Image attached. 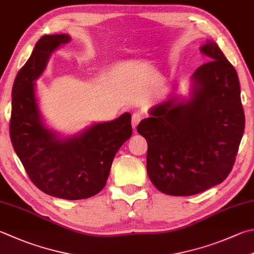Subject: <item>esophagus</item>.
<instances>
[{"mask_svg": "<svg viewBox=\"0 0 254 254\" xmlns=\"http://www.w3.org/2000/svg\"><path fill=\"white\" fill-rule=\"evenodd\" d=\"M142 118V115L140 113H135L132 115V118H131V125H132V128L135 129L137 127L138 124H139V122L141 121Z\"/></svg>", "mask_w": 254, "mask_h": 254, "instance_id": "1", "label": "esophagus"}]
</instances>
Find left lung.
Returning a JSON list of instances; mask_svg holds the SVG:
<instances>
[{
  "label": "left lung",
  "instance_id": "1",
  "mask_svg": "<svg viewBox=\"0 0 254 254\" xmlns=\"http://www.w3.org/2000/svg\"><path fill=\"white\" fill-rule=\"evenodd\" d=\"M200 52L209 62L191 76L189 98L171 95L137 126L148 143V177L166 194L192 195L221 184L245 131L236 69L213 41Z\"/></svg>",
  "mask_w": 254,
  "mask_h": 254
}]
</instances>
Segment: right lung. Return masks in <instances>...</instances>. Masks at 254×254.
I'll list each match as a JSON object with an SVG mask.
<instances>
[{
	"label": "right lung",
	"instance_id": "add662e5",
	"mask_svg": "<svg viewBox=\"0 0 254 254\" xmlns=\"http://www.w3.org/2000/svg\"><path fill=\"white\" fill-rule=\"evenodd\" d=\"M70 36H42L12 89L9 136L17 157L38 189L52 197L79 200L97 194L107 183L114 157L130 138L131 115L97 123L74 136L49 129L38 109L35 80L45 70L52 53Z\"/></svg>",
	"mask_w": 254,
	"mask_h": 254
}]
</instances>
